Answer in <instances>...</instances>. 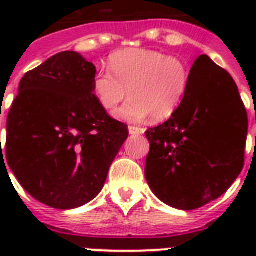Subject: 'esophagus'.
Instances as JSON below:
<instances>
[{
	"label": "esophagus",
	"instance_id": "obj_1",
	"mask_svg": "<svg viewBox=\"0 0 256 256\" xmlns=\"http://www.w3.org/2000/svg\"><path fill=\"white\" fill-rule=\"evenodd\" d=\"M128 133L132 134V136H140V134L144 133V128H136V126H130V128H128Z\"/></svg>",
	"mask_w": 256,
	"mask_h": 256
}]
</instances>
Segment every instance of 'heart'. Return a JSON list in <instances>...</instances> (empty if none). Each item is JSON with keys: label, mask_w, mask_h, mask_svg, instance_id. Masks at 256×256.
<instances>
[{"label": "heart", "mask_w": 256, "mask_h": 256, "mask_svg": "<svg viewBox=\"0 0 256 256\" xmlns=\"http://www.w3.org/2000/svg\"><path fill=\"white\" fill-rule=\"evenodd\" d=\"M110 70H100L93 79V92L101 108L115 110L130 96L115 116L141 122L150 115L154 122L172 116L182 104L190 84V70L182 58L150 49H126L111 54Z\"/></svg>", "instance_id": "b5f03b06"}]
</instances>
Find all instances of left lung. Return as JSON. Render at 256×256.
Listing matches in <instances>:
<instances>
[{"label":"left lung","instance_id":"1","mask_svg":"<svg viewBox=\"0 0 256 256\" xmlns=\"http://www.w3.org/2000/svg\"><path fill=\"white\" fill-rule=\"evenodd\" d=\"M247 132L234 80L202 54L190 68L188 93L177 112L145 132L150 188L163 203L185 211L218 198L242 172Z\"/></svg>","mask_w":256,"mask_h":256}]
</instances>
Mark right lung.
<instances>
[{
  "label": "right lung",
  "mask_w": 256,
  "mask_h": 256,
  "mask_svg": "<svg viewBox=\"0 0 256 256\" xmlns=\"http://www.w3.org/2000/svg\"><path fill=\"white\" fill-rule=\"evenodd\" d=\"M94 76V64L79 53H58L22 78L6 118L9 167L32 198L52 208L93 200L128 137V126L98 104Z\"/></svg>",
  "instance_id": "1"
}]
</instances>
